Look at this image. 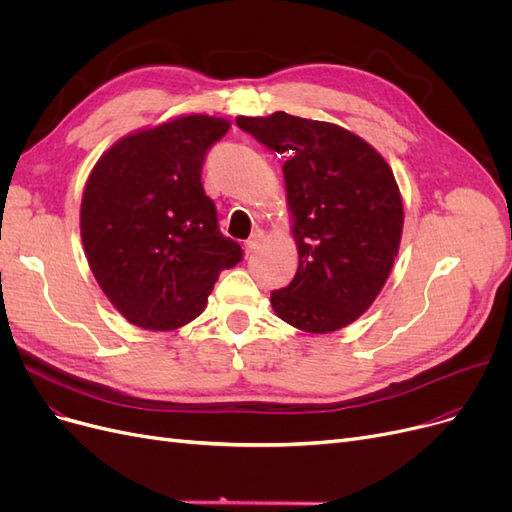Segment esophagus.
Masks as SVG:
<instances>
[{
  "label": "esophagus",
  "instance_id": "obj_1",
  "mask_svg": "<svg viewBox=\"0 0 512 512\" xmlns=\"http://www.w3.org/2000/svg\"><path fill=\"white\" fill-rule=\"evenodd\" d=\"M263 232L261 230H255L253 234H251V238L244 242V249H246V253H255V251H259L261 249V242H263Z\"/></svg>",
  "mask_w": 512,
  "mask_h": 512
}]
</instances>
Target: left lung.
<instances>
[{
    "label": "left lung",
    "instance_id": "1",
    "mask_svg": "<svg viewBox=\"0 0 512 512\" xmlns=\"http://www.w3.org/2000/svg\"><path fill=\"white\" fill-rule=\"evenodd\" d=\"M240 130L285 154L282 166L293 213L299 268L272 308L308 333L350 325L380 295L403 232L399 185L386 160L329 122L276 111L236 118Z\"/></svg>",
    "mask_w": 512,
    "mask_h": 512
}]
</instances>
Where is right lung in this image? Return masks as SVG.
<instances>
[{"label":"right lung","instance_id":"add662e5","mask_svg":"<svg viewBox=\"0 0 512 512\" xmlns=\"http://www.w3.org/2000/svg\"><path fill=\"white\" fill-rule=\"evenodd\" d=\"M227 128L223 118H177L118 141L92 168L80 215L84 251L99 287L132 325H187L219 274L242 261L200 181L206 151Z\"/></svg>","mask_w":512,"mask_h":512}]
</instances>
